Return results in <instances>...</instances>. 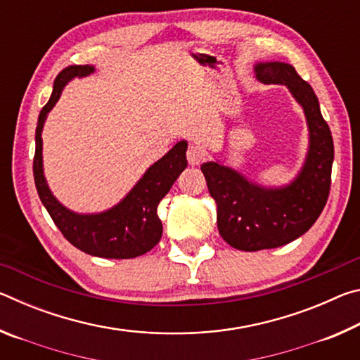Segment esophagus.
I'll list each match as a JSON object with an SVG mask.
<instances>
[{"label":"esophagus","instance_id":"esophagus-1","mask_svg":"<svg viewBox=\"0 0 360 360\" xmlns=\"http://www.w3.org/2000/svg\"><path fill=\"white\" fill-rule=\"evenodd\" d=\"M187 160L191 163L192 167L198 165V163H202L205 160V152L198 148V146H188L187 149Z\"/></svg>","mask_w":360,"mask_h":360}]
</instances>
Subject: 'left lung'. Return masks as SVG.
Masks as SVG:
<instances>
[{
	"label": "left lung",
	"mask_w": 360,
	"mask_h": 360,
	"mask_svg": "<svg viewBox=\"0 0 360 360\" xmlns=\"http://www.w3.org/2000/svg\"><path fill=\"white\" fill-rule=\"evenodd\" d=\"M254 75L264 84L285 85L302 106L308 149L300 172L283 186L260 184L221 160L202 165L217 205L219 233L231 248L249 252L284 246L311 229L327 203L333 163L332 133L311 85L285 62H259Z\"/></svg>",
	"instance_id": "left-lung-1"
}]
</instances>
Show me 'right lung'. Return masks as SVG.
<instances>
[{
  "instance_id": "add662e5",
  "label": "right lung",
  "mask_w": 360,
  "mask_h": 360,
  "mask_svg": "<svg viewBox=\"0 0 360 360\" xmlns=\"http://www.w3.org/2000/svg\"><path fill=\"white\" fill-rule=\"evenodd\" d=\"M94 72V65H72L60 71L53 81L52 95L47 105L41 109L36 127L34 184L52 221L72 246L95 257L133 259L150 251L162 238L163 227L157 216V206L187 168V141L181 139L165 155L152 163L130 192L111 208L100 212H76L66 208L47 184L41 135L47 114L56 106L66 84L75 77H87Z\"/></svg>"
}]
</instances>
